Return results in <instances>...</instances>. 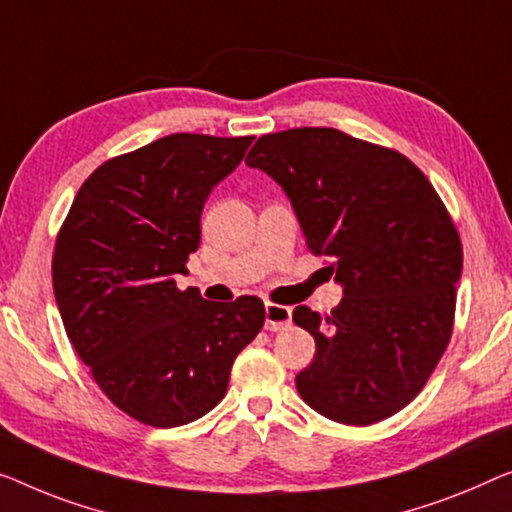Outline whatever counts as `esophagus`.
<instances>
[{"instance_id": "1", "label": "esophagus", "mask_w": 512, "mask_h": 512, "mask_svg": "<svg viewBox=\"0 0 512 512\" xmlns=\"http://www.w3.org/2000/svg\"><path fill=\"white\" fill-rule=\"evenodd\" d=\"M264 312H266V329L269 331H285L292 326V310H289L287 305L266 303Z\"/></svg>"}]
</instances>
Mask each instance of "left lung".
I'll list each match as a JSON object with an SVG mask.
<instances>
[{
	"mask_svg": "<svg viewBox=\"0 0 512 512\" xmlns=\"http://www.w3.org/2000/svg\"><path fill=\"white\" fill-rule=\"evenodd\" d=\"M246 163L280 183L345 294L331 315L294 310L317 345L296 391L335 423L398 414L451 342L462 273L451 213L407 156L335 128L262 135Z\"/></svg>",
	"mask_w": 512,
	"mask_h": 512,
	"instance_id": "obj_1",
	"label": "left lung"
}]
</instances>
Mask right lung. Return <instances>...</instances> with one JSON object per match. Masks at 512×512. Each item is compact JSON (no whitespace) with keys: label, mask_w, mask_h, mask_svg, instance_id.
Listing matches in <instances>:
<instances>
[{"label":"right lung","mask_w":512,"mask_h":512,"mask_svg":"<svg viewBox=\"0 0 512 512\" xmlns=\"http://www.w3.org/2000/svg\"><path fill=\"white\" fill-rule=\"evenodd\" d=\"M250 144L174 133L105 160L57 234L52 287L68 340L110 402L144 425H186L216 407L264 326L257 296L216 303L174 282L200 246L204 202Z\"/></svg>","instance_id":"right-lung-1"}]
</instances>
